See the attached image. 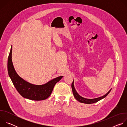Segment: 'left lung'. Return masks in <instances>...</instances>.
<instances>
[{"instance_id": "obj_1", "label": "left lung", "mask_w": 127, "mask_h": 127, "mask_svg": "<svg viewBox=\"0 0 127 127\" xmlns=\"http://www.w3.org/2000/svg\"><path fill=\"white\" fill-rule=\"evenodd\" d=\"M71 87H72V92H73L74 96L76 98V99L78 101H79L80 102L84 103H87V104L94 103L98 101L101 100V99L105 97L108 95V94L110 93L111 90V89L109 92H108L107 93H106L105 95H104L102 96H101V97H98V98H94V99H87V98H85L84 97H81L76 92V90L74 88V80H73V82H72V83L71 84Z\"/></svg>"}]
</instances>
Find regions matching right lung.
Here are the masks:
<instances>
[{
    "label": "right lung",
    "instance_id": "obj_1",
    "mask_svg": "<svg viewBox=\"0 0 127 127\" xmlns=\"http://www.w3.org/2000/svg\"><path fill=\"white\" fill-rule=\"evenodd\" d=\"M11 53L12 47L8 58L7 69L9 76L17 91L23 97L31 100H42L48 98L53 91L54 86L63 76L54 78L43 85H37L30 83L16 73L12 62Z\"/></svg>",
    "mask_w": 127,
    "mask_h": 127
}]
</instances>
